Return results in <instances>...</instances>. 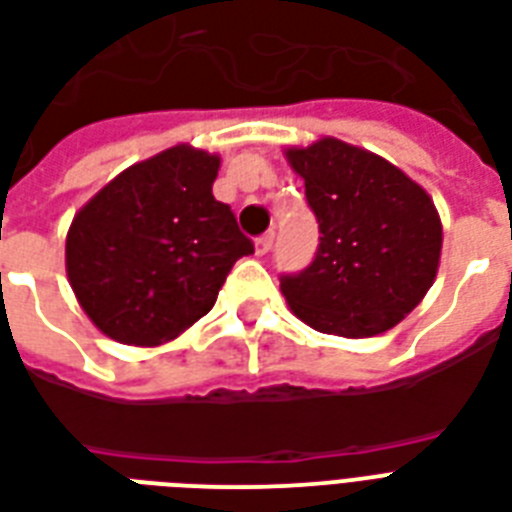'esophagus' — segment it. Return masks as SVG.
<instances>
[{"mask_svg": "<svg viewBox=\"0 0 512 512\" xmlns=\"http://www.w3.org/2000/svg\"><path fill=\"white\" fill-rule=\"evenodd\" d=\"M272 243H275V232H267L256 240V256H267L272 251Z\"/></svg>", "mask_w": 512, "mask_h": 512, "instance_id": "1", "label": "esophagus"}]
</instances>
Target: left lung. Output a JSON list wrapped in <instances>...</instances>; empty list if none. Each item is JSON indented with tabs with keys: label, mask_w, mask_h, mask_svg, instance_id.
<instances>
[{
	"label": "left lung",
	"mask_w": 512,
	"mask_h": 512,
	"mask_svg": "<svg viewBox=\"0 0 512 512\" xmlns=\"http://www.w3.org/2000/svg\"><path fill=\"white\" fill-rule=\"evenodd\" d=\"M285 160L304 178L323 235L310 267L280 277L293 315L344 339L398 326L441 264L443 227L430 194L379 154L331 136L288 146Z\"/></svg>",
	"instance_id": "8db88e82"
}]
</instances>
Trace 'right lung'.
I'll return each instance as SVG.
<instances>
[{
    "label": "right lung",
    "instance_id": "obj_1",
    "mask_svg": "<svg viewBox=\"0 0 512 512\" xmlns=\"http://www.w3.org/2000/svg\"><path fill=\"white\" fill-rule=\"evenodd\" d=\"M219 154L189 144L136 162L90 197L66 235V275L93 326L122 344L170 342L208 315L253 243L213 197Z\"/></svg>",
    "mask_w": 512,
    "mask_h": 512
}]
</instances>
